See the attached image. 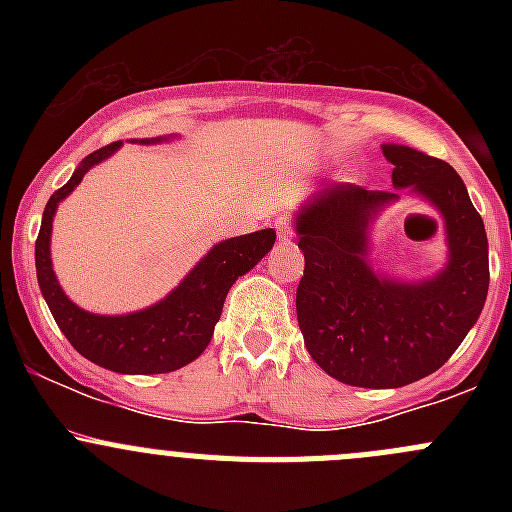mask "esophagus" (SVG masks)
Here are the masks:
<instances>
[{"label":"esophagus","instance_id":"34e87169","mask_svg":"<svg viewBox=\"0 0 512 512\" xmlns=\"http://www.w3.org/2000/svg\"><path fill=\"white\" fill-rule=\"evenodd\" d=\"M275 227H277V235H280V240H289V237L294 235V227L289 223V218L285 215H280V218L275 220Z\"/></svg>","mask_w":512,"mask_h":512}]
</instances>
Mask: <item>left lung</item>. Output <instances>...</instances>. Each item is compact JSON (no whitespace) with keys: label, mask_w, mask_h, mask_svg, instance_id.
Returning a JSON list of instances; mask_svg holds the SVG:
<instances>
[{"label":"left lung","mask_w":512,"mask_h":512,"mask_svg":"<svg viewBox=\"0 0 512 512\" xmlns=\"http://www.w3.org/2000/svg\"><path fill=\"white\" fill-rule=\"evenodd\" d=\"M396 190L426 198L446 225L436 277L396 282L366 262L371 220L399 193L327 183L297 213L304 277L297 322L309 356L349 386L399 389L441 369L488 297V237L461 175L409 146H384Z\"/></svg>","instance_id":"1"}]
</instances>
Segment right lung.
Wrapping results in <instances>:
<instances>
[{
	"label": "right lung",
	"instance_id": "obj_1",
	"mask_svg": "<svg viewBox=\"0 0 512 512\" xmlns=\"http://www.w3.org/2000/svg\"><path fill=\"white\" fill-rule=\"evenodd\" d=\"M160 141L165 138H143L141 143ZM118 148L121 141L89 153L74 170L69 183L61 185L49 198L36 237V277L56 324L81 356L118 374H165L190 364L205 352L223 314L230 287L272 250L277 235L272 227H267L218 242L168 297L141 312L118 317L84 312L66 297L51 270V223L61 200L84 180L94 165L113 156Z\"/></svg>",
	"mask_w": 512,
	"mask_h": 512
}]
</instances>
